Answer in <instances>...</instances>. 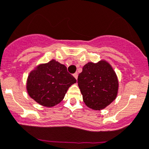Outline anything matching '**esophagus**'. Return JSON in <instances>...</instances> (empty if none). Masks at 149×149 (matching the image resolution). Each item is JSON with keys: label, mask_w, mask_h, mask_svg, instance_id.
Masks as SVG:
<instances>
[{"label": "esophagus", "mask_w": 149, "mask_h": 149, "mask_svg": "<svg viewBox=\"0 0 149 149\" xmlns=\"http://www.w3.org/2000/svg\"><path fill=\"white\" fill-rule=\"evenodd\" d=\"M73 76L74 77V78L76 79V80H77V77H78V74H77V73H74L73 74Z\"/></svg>", "instance_id": "1"}]
</instances>
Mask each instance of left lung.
<instances>
[{
    "label": "left lung",
    "mask_w": 149,
    "mask_h": 149,
    "mask_svg": "<svg viewBox=\"0 0 149 149\" xmlns=\"http://www.w3.org/2000/svg\"><path fill=\"white\" fill-rule=\"evenodd\" d=\"M85 104L93 110H102L117 97L119 82L111 64L105 60L88 62L77 78Z\"/></svg>",
    "instance_id": "obj_1"
}]
</instances>
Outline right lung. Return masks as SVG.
I'll list each match as a JSON object with an SVG mask.
<instances>
[{
	"instance_id": "obj_1",
	"label": "right lung",
	"mask_w": 149,
	"mask_h": 149,
	"mask_svg": "<svg viewBox=\"0 0 149 149\" xmlns=\"http://www.w3.org/2000/svg\"><path fill=\"white\" fill-rule=\"evenodd\" d=\"M77 80L67 68L55 60L40 63L29 74L26 91L31 98L46 107H53L63 100L67 90Z\"/></svg>"
}]
</instances>
